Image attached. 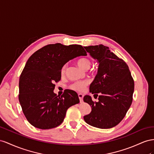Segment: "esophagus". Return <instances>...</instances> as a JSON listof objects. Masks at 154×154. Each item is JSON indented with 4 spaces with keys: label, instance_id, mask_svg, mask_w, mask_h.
<instances>
[{
    "label": "esophagus",
    "instance_id": "1",
    "mask_svg": "<svg viewBox=\"0 0 154 154\" xmlns=\"http://www.w3.org/2000/svg\"><path fill=\"white\" fill-rule=\"evenodd\" d=\"M78 97H79V98L80 102H82V100H83V95H82V94H78Z\"/></svg>",
    "mask_w": 154,
    "mask_h": 154
}]
</instances>
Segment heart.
<instances>
[{
  "label": "heart",
  "instance_id": "1",
  "mask_svg": "<svg viewBox=\"0 0 154 154\" xmlns=\"http://www.w3.org/2000/svg\"><path fill=\"white\" fill-rule=\"evenodd\" d=\"M77 64L78 65V66L81 69L83 70H88L91 66V62L89 59H88L86 58H82L79 60L77 62ZM66 69V65H64L63 66L62 69H61V73L64 74L65 73ZM87 85V81H77L73 83L71 85V88L76 91H82L85 89V88Z\"/></svg>",
  "mask_w": 154,
  "mask_h": 154
}]
</instances>
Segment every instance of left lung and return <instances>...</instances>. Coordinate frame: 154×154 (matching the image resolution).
<instances>
[{"instance_id": "obj_1", "label": "left lung", "mask_w": 154, "mask_h": 154, "mask_svg": "<svg viewBox=\"0 0 154 154\" xmlns=\"http://www.w3.org/2000/svg\"><path fill=\"white\" fill-rule=\"evenodd\" d=\"M99 63L98 71L90 86L92 94H99L98 102L91 96L83 98L91 108L84 116L87 124L101 129L111 128L122 120L132 103L134 82L125 61L103 45L85 46ZM97 95V94H94Z\"/></svg>"}]
</instances>
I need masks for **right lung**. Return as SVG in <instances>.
Masks as SVG:
<instances>
[{
	"label": "right lung",
	"mask_w": 154,
	"mask_h": 154,
	"mask_svg": "<svg viewBox=\"0 0 154 154\" xmlns=\"http://www.w3.org/2000/svg\"><path fill=\"white\" fill-rule=\"evenodd\" d=\"M86 55L81 45L56 43L44 46L28 59L19 79V100L32 126L42 130L55 128L63 122L67 109L79 103L77 94L72 90L57 95L54 83L60 80L66 63Z\"/></svg>",
	"instance_id": "obj_1"
}]
</instances>
